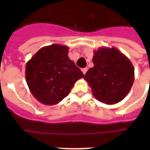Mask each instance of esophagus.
I'll return each instance as SVG.
<instances>
[{
    "label": "esophagus",
    "instance_id": "esophagus-1",
    "mask_svg": "<svg viewBox=\"0 0 150 150\" xmlns=\"http://www.w3.org/2000/svg\"><path fill=\"white\" fill-rule=\"evenodd\" d=\"M87 70H88V69H87L86 68H82V73H83V74H86V71H87Z\"/></svg>",
    "mask_w": 150,
    "mask_h": 150
}]
</instances>
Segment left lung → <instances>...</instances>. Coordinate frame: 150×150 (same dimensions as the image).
Returning <instances> with one entry per match:
<instances>
[{"instance_id": "left-lung-1", "label": "left lung", "mask_w": 150, "mask_h": 150, "mask_svg": "<svg viewBox=\"0 0 150 150\" xmlns=\"http://www.w3.org/2000/svg\"><path fill=\"white\" fill-rule=\"evenodd\" d=\"M94 66L84 79L94 97L106 104L121 101L132 86L135 73L130 60L115 47H100L94 51Z\"/></svg>"}]
</instances>
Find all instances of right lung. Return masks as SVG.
<instances>
[{
  "label": "right lung",
  "instance_id": "1",
  "mask_svg": "<svg viewBox=\"0 0 150 150\" xmlns=\"http://www.w3.org/2000/svg\"><path fill=\"white\" fill-rule=\"evenodd\" d=\"M67 46L44 47L26 63L25 79L36 100L55 105L68 96L74 85L84 75L68 57Z\"/></svg>",
  "mask_w": 150,
  "mask_h": 150
}]
</instances>
